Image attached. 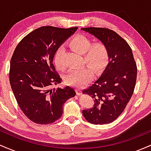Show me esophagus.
<instances>
[{
    "instance_id": "34e87169",
    "label": "esophagus",
    "mask_w": 151,
    "mask_h": 151,
    "mask_svg": "<svg viewBox=\"0 0 151 151\" xmlns=\"http://www.w3.org/2000/svg\"><path fill=\"white\" fill-rule=\"evenodd\" d=\"M76 92H77V95H81L82 93V90L80 89H76Z\"/></svg>"
}]
</instances>
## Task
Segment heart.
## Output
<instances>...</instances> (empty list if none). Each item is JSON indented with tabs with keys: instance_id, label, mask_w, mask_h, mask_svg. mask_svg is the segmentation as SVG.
<instances>
[{
	"instance_id": "1",
	"label": "heart",
	"mask_w": 151,
	"mask_h": 151,
	"mask_svg": "<svg viewBox=\"0 0 151 151\" xmlns=\"http://www.w3.org/2000/svg\"><path fill=\"white\" fill-rule=\"evenodd\" d=\"M69 45L77 53L84 54V62L90 68L72 69L65 75V80L67 84L80 87L91 80L92 78V69L93 72L98 73L106 67L109 59V51L104 43L95 42L91 44L89 38L82 35L72 37L69 42ZM62 53L63 48H58L54 58L55 65L60 70L65 67L62 61Z\"/></svg>"
}]
</instances>
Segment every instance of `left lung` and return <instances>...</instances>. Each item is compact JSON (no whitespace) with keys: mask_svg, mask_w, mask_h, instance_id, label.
Here are the masks:
<instances>
[{"mask_svg":"<svg viewBox=\"0 0 151 151\" xmlns=\"http://www.w3.org/2000/svg\"><path fill=\"white\" fill-rule=\"evenodd\" d=\"M104 43L109 51V63L100 77L83 91L93 99L91 109L82 111L85 119L93 124H106L116 119L132 96L136 85L137 67L131 48L114 31L101 27H85Z\"/></svg>","mask_w":151,"mask_h":151,"instance_id":"1","label":"left lung"}]
</instances>
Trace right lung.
I'll return each mask as SVG.
<instances>
[{
  "label": "right lung",
  "instance_id": "right-lung-1",
  "mask_svg": "<svg viewBox=\"0 0 151 151\" xmlns=\"http://www.w3.org/2000/svg\"><path fill=\"white\" fill-rule=\"evenodd\" d=\"M77 27L65 29L43 26L19 42L10 65V86L19 107L38 124L55 122L62 116L63 105L76 93L73 88H51L62 81L53 60L57 50Z\"/></svg>",
  "mask_w": 151,
  "mask_h": 151
}]
</instances>
